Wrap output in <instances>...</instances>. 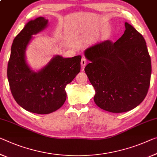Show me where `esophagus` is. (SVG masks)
<instances>
[{"label": "esophagus", "instance_id": "esophagus-1", "mask_svg": "<svg viewBox=\"0 0 157 157\" xmlns=\"http://www.w3.org/2000/svg\"><path fill=\"white\" fill-rule=\"evenodd\" d=\"M86 64V60L85 58H82L81 60V67H82V71H83V69L85 68Z\"/></svg>", "mask_w": 157, "mask_h": 157}]
</instances>
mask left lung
Segmentation results:
<instances>
[{"label":"left lung","instance_id":"8db88e82","mask_svg":"<svg viewBox=\"0 0 157 157\" xmlns=\"http://www.w3.org/2000/svg\"><path fill=\"white\" fill-rule=\"evenodd\" d=\"M115 43L106 40L85 51V71L95 90L94 101L112 113L130 111L143 101L151 73V58L142 35L125 22Z\"/></svg>","mask_w":157,"mask_h":157}]
</instances>
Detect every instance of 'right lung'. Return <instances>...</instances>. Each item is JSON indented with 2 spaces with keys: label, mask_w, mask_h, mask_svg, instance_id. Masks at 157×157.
Returning <instances> with one entry per match:
<instances>
[{
  "label": "right lung",
  "mask_w": 157,
  "mask_h": 157,
  "mask_svg": "<svg viewBox=\"0 0 157 157\" xmlns=\"http://www.w3.org/2000/svg\"><path fill=\"white\" fill-rule=\"evenodd\" d=\"M48 20L39 17L28 22L14 39L7 75L12 94L23 109L38 114L51 113L66 99L65 86L80 71L81 56L63 58L55 56L40 71L34 72L25 58L32 35L48 27Z\"/></svg>",
  "instance_id": "add662e5"
}]
</instances>
